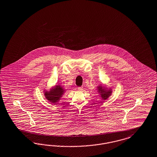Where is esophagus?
<instances>
[{"instance_id": "esophagus-1", "label": "esophagus", "mask_w": 157, "mask_h": 157, "mask_svg": "<svg viewBox=\"0 0 157 157\" xmlns=\"http://www.w3.org/2000/svg\"><path fill=\"white\" fill-rule=\"evenodd\" d=\"M78 90H80V91H81V90H83V87L82 86H81V87H78Z\"/></svg>"}]
</instances>
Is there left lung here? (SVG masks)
<instances>
[{
  "mask_svg": "<svg viewBox=\"0 0 157 157\" xmlns=\"http://www.w3.org/2000/svg\"><path fill=\"white\" fill-rule=\"evenodd\" d=\"M98 92L101 96V98L103 100H106L112 94V89H107L103 85L101 84L100 85L98 86L97 87Z\"/></svg>",
  "mask_w": 157,
  "mask_h": 157,
  "instance_id": "left-lung-1",
  "label": "left lung"
}]
</instances>
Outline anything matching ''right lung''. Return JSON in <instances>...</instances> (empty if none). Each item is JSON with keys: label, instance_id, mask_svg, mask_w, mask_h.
I'll return each mask as SVG.
<instances>
[{"label": "right lung", "instance_id": "right-lung-1", "mask_svg": "<svg viewBox=\"0 0 157 157\" xmlns=\"http://www.w3.org/2000/svg\"><path fill=\"white\" fill-rule=\"evenodd\" d=\"M65 92V90L63 86L60 85H57L51 88L49 90H44V94L46 99L54 104H56L61 99Z\"/></svg>", "mask_w": 157, "mask_h": 157}]
</instances>
